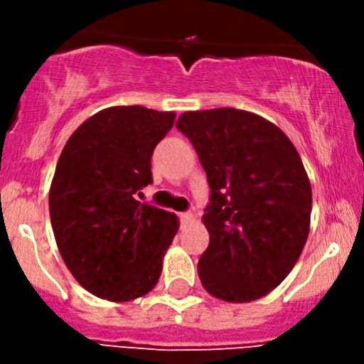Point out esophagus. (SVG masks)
I'll return each mask as SVG.
<instances>
[{
    "mask_svg": "<svg viewBox=\"0 0 364 364\" xmlns=\"http://www.w3.org/2000/svg\"><path fill=\"white\" fill-rule=\"evenodd\" d=\"M179 220H181V223L183 225H186V223H190V222H193V215L192 213H181V215H179Z\"/></svg>",
    "mask_w": 364,
    "mask_h": 364,
    "instance_id": "34e87169",
    "label": "esophagus"
}]
</instances>
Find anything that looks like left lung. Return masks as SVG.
Here are the masks:
<instances>
[{"label": "left lung", "mask_w": 364, "mask_h": 364, "mask_svg": "<svg viewBox=\"0 0 364 364\" xmlns=\"http://www.w3.org/2000/svg\"><path fill=\"white\" fill-rule=\"evenodd\" d=\"M178 130L192 141L211 197L209 245L197 271L211 296L250 303L296 266L311 215V186L291 139L259 114L232 107L188 111Z\"/></svg>", "instance_id": "obj_1"}]
</instances>
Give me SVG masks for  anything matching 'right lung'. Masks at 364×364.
I'll return each instance as SVG.
<instances>
[{
    "mask_svg": "<svg viewBox=\"0 0 364 364\" xmlns=\"http://www.w3.org/2000/svg\"><path fill=\"white\" fill-rule=\"evenodd\" d=\"M174 112L117 105L87 117L67 141L49 190L58 250L87 292L124 303L159 282L179 229L174 213L141 204L153 149Z\"/></svg>",
    "mask_w": 364,
    "mask_h": 364,
    "instance_id": "add662e5",
    "label": "right lung"
}]
</instances>
